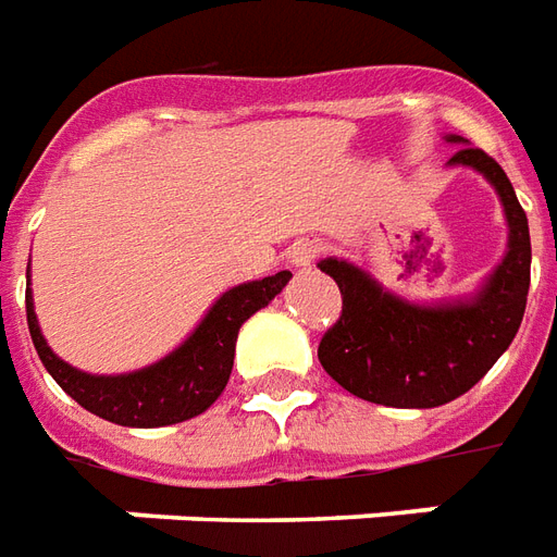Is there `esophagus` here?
<instances>
[{
  "mask_svg": "<svg viewBox=\"0 0 557 557\" xmlns=\"http://www.w3.org/2000/svg\"><path fill=\"white\" fill-rule=\"evenodd\" d=\"M324 250H327V247L321 245L319 238H304V242H298V245L292 247V265H312Z\"/></svg>",
  "mask_w": 557,
  "mask_h": 557,
  "instance_id": "34e87169",
  "label": "esophagus"
}]
</instances>
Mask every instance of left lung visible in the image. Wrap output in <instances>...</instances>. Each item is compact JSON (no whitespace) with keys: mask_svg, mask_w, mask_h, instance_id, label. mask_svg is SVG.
Here are the masks:
<instances>
[{"mask_svg":"<svg viewBox=\"0 0 557 557\" xmlns=\"http://www.w3.org/2000/svg\"><path fill=\"white\" fill-rule=\"evenodd\" d=\"M460 141V138H451ZM451 164H469L496 185L510 238L508 257L484 292L455 307H413L383 292L360 268L324 259L342 312L319 342V360L348 393L386 407H440L469 393L520 331L531 283L529 218L508 174L478 147H460Z\"/></svg>","mask_w":557,"mask_h":557,"instance_id":"8db88e82","label":"left lung"}]
</instances>
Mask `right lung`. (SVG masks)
<instances>
[{
    "label": "right lung",
    "mask_w": 557,
    "mask_h": 557,
    "mask_svg": "<svg viewBox=\"0 0 557 557\" xmlns=\"http://www.w3.org/2000/svg\"><path fill=\"white\" fill-rule=\"evenodd\" d=\"M289 277V271H277L265 280L230 289L209 310L203 324L191 333V339L185 342L183 348H176L171 357H164L150 369L117 374V377L76 372L73 366L49 351L37 327L32 292L26 289L28 333L47 372L85 410L126 428L176 425L215 405V398L224 393L230 372H233L238 327L253 312L268 307V300L280 295Z\"/></svg>",
    "instance_id": "add662e5"
}]
</instances>
